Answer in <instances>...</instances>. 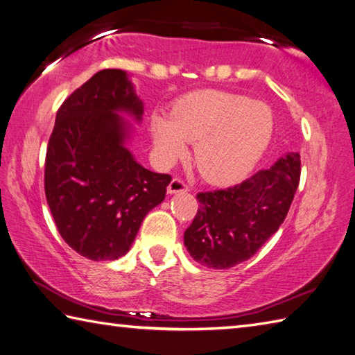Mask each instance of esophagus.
Listing matches in <instances>:
<instances>
[{"label":"esophagus","mask_w":355,"mask_h":355,"mask_svg":"<svg viewBox=\"0 0 355 355\" xmlns=\"http://www.w3.org/2000/svg\"><path fill=\"white\" fill-rule=\"evenodd\" d=\"M168 193L170 194H176V193H187L188 191V185L184 182V180H180V179H178V178H175L170 182V185H168Z\"/></svg>","instance_id":"esophagus-1"}]
</instances>
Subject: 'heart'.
Wrapping results in <instances>:
<instances>
[{"label": "heart", "instance_id": "b5f03b06", "mask_svg": "<svg viewBox=\"0 0 355 355\" xmlns=\"http://www.w3.org/2000/svg\"><path fill=\"white\" fill-rule=\"evenodd\" d=\"M274 130L268 105L234 93H191L170 114L151 116V139L162 162L184 153L196 142L194 162L211 184H233L256 167L268 148Z\"/></svg>", "mask_w": 355, "mask_h": 355}]
</instances>
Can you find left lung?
I'll return each mask as SVG.
<instances>
[{
	"instance_id": "left-lung-1",
	"label": "left lung",
	"mask_w": 355,
	"mask_h": 355,
	"mask_svg": "<svg viewBox=\"0 0 355 355\" xmlns=\"http://www.w3.org/2000/svg\"><path fill=\"white\" fill-rule=\"evenodd\" d=\"M299 180L300 155L291 151L242 184L199 193V209L184 233L190 256L214 270L254 256L284 223Z\"/></svg>"
}]
</instances>
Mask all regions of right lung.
<instances>
[{
    "label": "right lung",
    "mask_w": 355,
    "mask_h": 355,
    "mask_svg": "<svg viewBox=\"0 0 355 355\" xmlns=\"http://www.w3.org/2000/svg\"><path fill=\"white\" fill-rule=\"evenodd\" d=\"M144 104L124 70L93 75L64 101L49 139L44 190L56 228L90 260L127 254L150 209L161 204L170 175L144 168L127 148Z\"/></svg>",
    "instance_id": "1"
}]
</instances>
